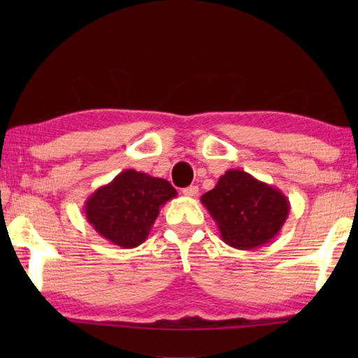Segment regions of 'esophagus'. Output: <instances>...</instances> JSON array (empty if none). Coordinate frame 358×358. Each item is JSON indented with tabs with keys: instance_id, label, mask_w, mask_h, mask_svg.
<instances>
[{
	"instance_id": "1",
	"label": "esophagus",
	"mask_w": 358,
	"mask_h": 358,
	"mask_svg": "<svg viewBox=\"0 0 358 358\" xmlns=\"http://www.w3.org/2000/svg\"><path fill=\"white\" fill-rule=\"evenodd\" d=\"M197 192H199V186H187V187H185V189H183V194H185V196H187V197L197 196Z\"/></svg>"
}]
</instances>
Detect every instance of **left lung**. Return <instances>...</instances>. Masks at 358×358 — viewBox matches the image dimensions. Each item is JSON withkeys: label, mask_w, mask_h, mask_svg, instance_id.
Listing matches in <instances>:
<instances>
[{"label": "left lung", "mask_w": 358, "mask_h": 358, "mask_svg": "<svg viewBox=\"0 0 358 358\" xmlns=\"http://www.w3.org/2000/svg\"><path fill=\"white\" fill-rule=\"evenodd\" d=\"M201 202L215 220L224 243L243 251L275 238L290 210L287 197L278 187L238 169L224 173Z\"/></svg>", "instance_id": "8db88e82"}]
</instances>
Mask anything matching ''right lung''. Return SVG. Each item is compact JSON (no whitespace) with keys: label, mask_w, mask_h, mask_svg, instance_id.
I'll return each instance as SVG.
<instances>
[{"label":"right lung","mask_w":358,"mask_h":358,"mask_svg":"<svg viewBox=\"0 0 358 358\" xmlns=\"http://www.w3.org/2000/svg\"><path fill=\"white\" fill-rule=\"evenodd\" d=\"M177 197L164 178L126 169L85 202V216L102 238L124 250L147 240L161 207Z\"/></svg>","instance_id":"right-lung-1"}]
</instances>
